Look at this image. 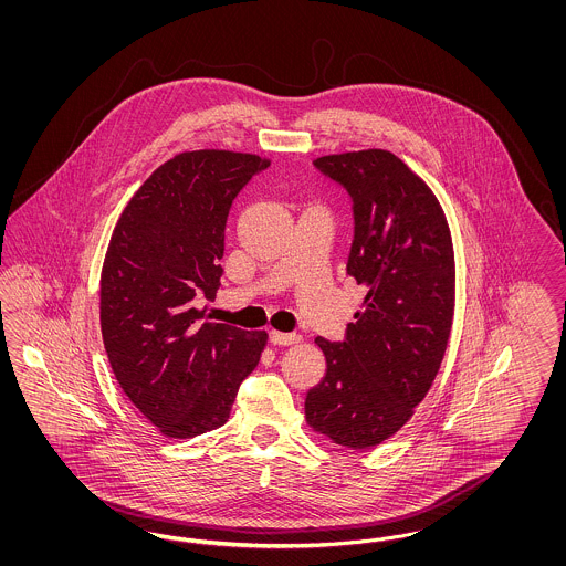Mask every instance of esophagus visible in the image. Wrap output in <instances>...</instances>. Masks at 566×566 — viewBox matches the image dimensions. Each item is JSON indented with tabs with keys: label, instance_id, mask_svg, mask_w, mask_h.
I'll list each match as a JSON object with an SVG mask.
<instances>
[{
	"label": "esophagus",
	"instance_id": "34e87169",
	"mask_svg": "<svg viewBox=\"0 0 566 566\" xmlns=\"http://www.w3.org/2000/svg\"><path fill=\"white\" fill-rule=\"evenodd\" d=\"M270 342L273 346H293L298 344L301 337L296 333H280V331H271Z\"/></svg>",
	"mask_w": 566,
	"mask_h": 566
}]
</instances>
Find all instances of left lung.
Returning a JSON list of instances; mask_svg holds the SVG:
<instances>
[{
	"mask_svg": "<svg viewBox=\"0 0 566 566\" xmlns=\"http://www.w3.org/2000/svg\"><path fill=\"white\" fill-rule=\"evenodd\" d=\"M314 165L352 197L346 271L367 295L342 344L316 337L326 374L305 397V420L337 446L367 450L413 416L441 367L454 318L452 235L429 185L392 153Z\"/></svg>",
	"mask_w": 566,
	"mask_h": 566,
	"instance_id": "8db88e82",
	"label": "left lung"
}]
</instances>
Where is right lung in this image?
I'll return each mask as SVG.
<instances>
[{
    "instance_id": "add662e5",
    "label": "right lung",
    "mask_w": 566,
    "mask_h": 566,
    "mask_svg": "<svg viewBox=\"0 0 566 566\" xmlns=\"http://www.w3.org/2000/svg\"><path fill=\"white\" fill-rule=\"evenodd\" d=\"M270 159L231 150L180 153L135 190L102 270L99 321L109 367L157 431L190 439L222 427L265 331L203 323L220 286L233 199Z\"/></svg>"
}]
</instances>
